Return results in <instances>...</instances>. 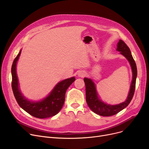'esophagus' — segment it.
Segmentation results:
<instances>
[{"label":"esophagus","mask_w":149,"mask_h":149,"mask_svg":"<svg viewBox=\"0 0 149 149\" xmlns=\"http://www.w3.org/2000/svg\"><path fill=\"white\" fill-rule=\"evenodd\" d=\"M78 75H79V76L82 77H83L84 75H85V72H83V71H80V72H79V74H78Z\"/></svg>","instance_id":"34e87169"}]
</instances>
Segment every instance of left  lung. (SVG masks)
I'll return each mask as SVG.
<instances>
[{
    "mask_svg": "<svg viewBox=\"0 0 149 149\" xmlns=\"http://www.w3.org/2000/svg\"><path fill=\"white\" fill-rule=\"evenodd\" d=\"M116 50L126 57L129 61L133 72V79L130 86V89L127 100L124 102L117 105H110L101 101L97 95L95 86L89 79L84 78V81L86 86V100L91 110L97 114L103 116H110L120 112L126 107L134 97L135 90L136 79L137 76V68L135 61L133 58L130 50L127 45L122 40H120L117 45Z\"/></svg>",
    "mask_w": 149,
    "mask_h": 149,
    "instance_id": "obj_1",
    "label": "left lung"
}]
</instances>
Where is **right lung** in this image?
Returning <instances> with one entry per match:
<instances>
[{"label": "right lung", "mask_w": 149, "mask_h": 149, "mask_svg": "<svg viewBox=\"0 0 149 149\" xmlns=\"http://www.w3.org/2000/svg\"><path fill=\"white\" fill-rule=\"evenodd\" d=\"M21 53L19 52L12 65V89L14 95L19 105L28 112L37 118H46L57 114L63 106L65 100V93L69 86L75 80V77L70 78L58 83L50 94L39 102H31L22 95L19 89V83L16 74V63Z\"/></svg>", "instance_id": "1"}]
</instances>
